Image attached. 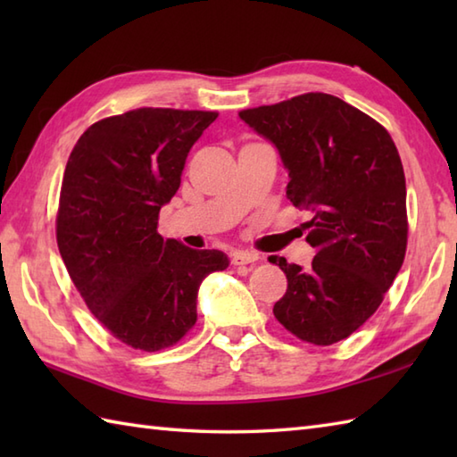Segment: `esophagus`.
Returning <instances> with one entry per match:
<instances>
[{
	"instance_id": "obj_1",
	"label": "esophagus",
	"mask_w": 457,
	"mask_h": 457,
	"mask_svg": "<svg viewBox=\"0 0 457 457\" xmlns=\"http://www.w3.org/2000/svg\"><path fill=\"white\" fill-rule=\"evenodd\" d=\"M259 261V255L255 251H236L234 255H231V263L234 265H249V263H255Z\"/></svg>"
}]
</instances>
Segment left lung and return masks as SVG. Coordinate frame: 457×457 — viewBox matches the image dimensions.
Instances as JSON below:
<instances>
[{
	"mask_svg": "<svg viewBox=\"0 0 457 457\" xmlns=\"http://www.w3.org/2000/svg\"><path fill=\"white\" fill-rule=\"evenodd\" d=\"M239 118L275 145L288 170L287 198L312 213L304 223L312 265L269 259L288 280L273 314L303 342L332 345L375 314L403 267L409 223L399 151L383 125L322 92Z\"/></svg>",
	"mask_w": 457,
	"mask_h": 457,
	"instance_id": "obj_1",
	"label": "left lung"
}]
</instances>
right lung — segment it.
Listing matches in <instances>:
<instances>
[{"label":"right lung","instance_id":"1","mask_svg":"<svg viewBox=\"0 0 457 457\" xmlns=\"http://www.w3.org/2000/svg\"><path fill=\"white\" fill-rule=\"evenodd\" d=\"M216 112L139 108L90 125L68 157L56 244L86 306L135 349L159 352L196 324L202 280L228 269L218 249L159 231L192 145Z\"/></svg>","mask_w":457,"mask_h":457}]
</instances>
